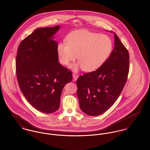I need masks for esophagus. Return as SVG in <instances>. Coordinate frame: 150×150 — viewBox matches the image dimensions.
I'll use <instances>...</instances> for the list:
<instances>
[{
	"instance_id": "1",
	"label": "esophagus",
	"mask_w": 150,
	"mask_h": 150,
	"mask_svg": "<svg viewBox=\"0 0 150 150\" xmlns=\"http://www.w3.org/2000/svg\"><path fill=\"white\" fill-rule=\"evenodd\" d=\"M73 79L74 80V81H76L77 79L79 78V76L78 75H77V74H73Z\"/></svg>"
}]
</instances>
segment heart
<instances>
[{
    "instance_id": "obj_1",
    "label": "heart",
    "mask_w": 150,
    "mask_h": 150,
    "mask_svg": "<svg viewBox=\"0 0 150 150\" xmlns=\"http://www.w3.org/2000/svg\"><path fill=\"white\" fill-rule=\"evenodd\" d=\"M113 49L110 38L87 30L72 32L67 36V41L60 42L57 53L60 63L68 65L77 57L78 63L72 65L75 71L83 69L91 72L100 68L110 57Z\"/></svg>"
}]
</instances>
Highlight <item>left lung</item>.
Segmentation results:
<instances>
[{"label": "left lung", "instance_id": "obj_1", "mask_svg": "<svg viewBox=\"0 0 150 150\" xmlns=\"http://www.w3.org/2000/svg\"><path fill=\"white\" fill-rule=\"evenodd\" d=\"M114 36L115 47L107 61L96 71L80 76L76 81L80 108L89 116H98L108 110L126 83L129 54L115 33Z\"/></svg>", "mask_w": 150, "mask_h": 150}]
</instances>
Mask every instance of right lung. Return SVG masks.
Listing matches in <instances>:
<instances>
[{
	"label": "right lung",
	"instance_id": "add662e5",
	"mask_svg": "<svg viewBox=\"0 0 150 150\" xmlns=\"http://www.w3.org/2000/svg\"><path fill=\"white\" fill-rule=\"evenodd\" d=\"M60 26L35 30L20 44L16 56L18 83L28 102L36 110L54 113L60 104L64 87L72 73L59 63L54 35Z\"/></svg>",
	"mask_w": 150,
	"mask_h": 150
}]
</instances>
